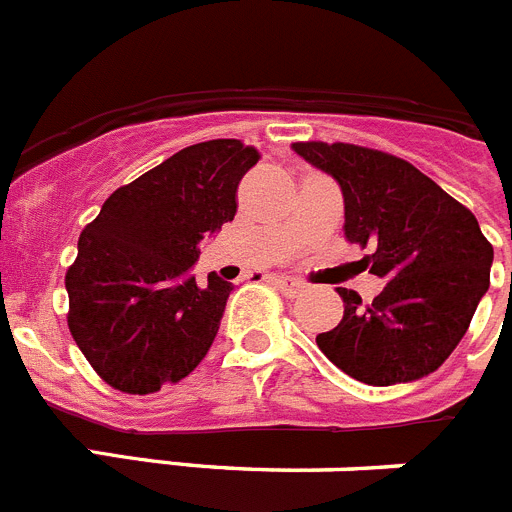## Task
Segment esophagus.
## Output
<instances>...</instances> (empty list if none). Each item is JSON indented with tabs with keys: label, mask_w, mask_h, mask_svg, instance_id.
<instances>
[{
	"label": "esophagus",
	"mask_w": 512,
	"mask_h": 512,
	"mask_svg": "<svg viewBox=\"0 0 512 512\" xmlns=\"http://www.w3.org/2000/svg\"><path fill=\"white\" fill-rule=\"evenodd\" d=\"M271 284H274L284 297H300L302 292H305V284L297 282V279L292 277H277V279H271Z\"/></svg>",
	"instance_id": "1"
}]
</instances>
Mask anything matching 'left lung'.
Returning a JSON list of instances; mask_svg holds the SVG:
<instances>
[{
	"label": "left lung",
	"instance_id": "obj_1",
	"mask_svg": "<svg viewBox=\"0 0 512 512\" xmlns=\"http://www.w3.org/2000/svg\"><path fill=\"white\" fill-rule=\"evenodd\" d=\"M338 182L346 238L372 246L366 266L384 279L369 305L338 287L343 318L320 333V351L372 387L436 372L467 333L490 287L492 246L477 217L402 158L351 143H292Z\"/></svg>",
	"mask_w": 512,
	"mask_h": 512
}]
</instances>
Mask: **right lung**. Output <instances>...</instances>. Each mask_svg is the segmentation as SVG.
<instances>
[{
    "label": "right lung",
    "instance_id": "right-lung-1",
    "mask_svg": "<svg viewBox=\"0 0 512 512\" xmlns=\"http://www.w3.org/2000/svg\"><path fill=\"white\" fill-rule=\"evenodd\" d=\"M259 151L235 138L182 148L115 189L81 230L66 271L69 330L104 382L151 395L210 351L233 284L192 277L200 243L233 220Z\"/></svg>",
    "mask_w": 512,
    "mask_h": 512
}]
</instances>
